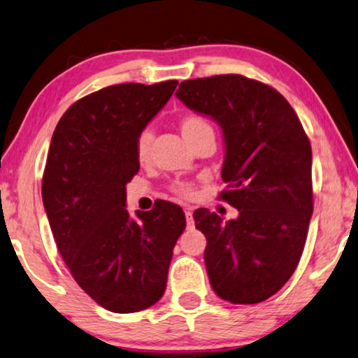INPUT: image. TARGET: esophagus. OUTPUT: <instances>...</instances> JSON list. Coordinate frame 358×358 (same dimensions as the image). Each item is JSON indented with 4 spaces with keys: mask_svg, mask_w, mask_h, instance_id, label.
<instances>
[{
    "mask_svg": "<svg viewBox=\"0 0 358 358\" xmlns=\"http://www.w3.org/2000/svg\"><path fill=\"white\" fill-rule=\"evenodd\" d=\"M185 216H187V226L188 227H193L194 226V221H193L192 209H185Z\"/></svg>",
    "mask_w": 358,
    "mask_h": 358,
    "instance_id": "1",
    "label": "esophagus"
}]
</instances>
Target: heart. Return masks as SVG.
Returning a JSON list of instances; mask_svg holds the SVG:
<instances>
[{"mask_svg":"<svg viewBox=\"0 0 358 358\" xmlns=\"http://www.w3.org/2000/svg\"><path fill=\"white\" fill-rule=\"evenodd\" d=\"M180 131L185 139H187L189 144H194V142L201 139V137L206 136H214V129L211 122L208 121L206 117L199 116V114H187L180 119ZM150 144H152V132L150 131H142L139 139H137V159L139 162H147L150 155ZM175 192L182 196H189L193 193V188L189 187L188 183H180L175 187Z\"/></svg>","mask_w":358,"mask_h":358,"instance_id":"heart-1","label":"heart"}]
</instances>
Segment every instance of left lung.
I'll use <instances>...</instances> for the list:
<instances>
[{"label": "left lung", "instance_id": "1", "mask_svg": "<svg viewBox=\"0 0 358 358\" xmlns=\"http://www.w3.org/2000/svg\"><path fill=\"white\" fill-rule=\"evenodd\" d=\"M176 98L213 117L226 144L219 199L239 217L222 221L194 211L206 236L204 264L219 298L255 304L282 289L294 273L313 214L311 144L287 99L242 75H214L180 83Z\"/></svg>", "mask_w": 358, "mask_h": 358}]
</instances>
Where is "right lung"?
I'll return each mask as SVG.
<instances>
[{
    "mask_svg": "<svg viewBox=\"0 0 358 358\" xmlns=\"http://www.w3.org/2000/svg\"><path fill=\"white\" fill-rule=\"evenodd\" d=\"M176 80L121 83L66 109L42 176V201L62 259L85 293L113 313H137L162 298L183 209L159 201L126 209V185L139 171L137 139L173 94Z\"/></svg>",
    "mask_w": 358,
    "mask_h": 358,
    "instance_id": "right-lung-1",
    "label": "right lung"
}]
</instances>
